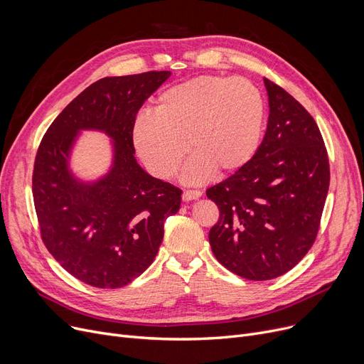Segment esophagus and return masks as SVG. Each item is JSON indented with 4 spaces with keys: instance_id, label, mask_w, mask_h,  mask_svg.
Instances as JSON below:
<instances>
[{
    "instance_id": "esophagus-1",
    "label": "esophagus",
    "mask_w": 364,
    "mask_h": 364,
    "mask_svg": "<svg viewBox=\"0 0 364 364\" xmlns=\"http://www.w3.org/2000/svg\"><path fill=\"white\" fill-rule=\"evenodd\" d=\"M202 196V192L200 190H193V188H187L183 192V200L184 202H188V200H193V199H198Z\"/></svg>"
}]
</instances>
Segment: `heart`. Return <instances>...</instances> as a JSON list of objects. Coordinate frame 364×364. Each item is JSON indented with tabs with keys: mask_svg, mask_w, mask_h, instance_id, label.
<instances>
[{
	"mask_svg": "<svg viewBox=\"0 0 364 364\" xmlns=\"http://www.w3.org/2000/svg\"><path fill=\"white\" fill-rule=\"evenodd\" d=\"M267 103L242 76L200 75L162 91L155 113L141 112L131 128L132 144L159 178L174 177L187 150L193 158L184 180L199 183L213 172L232 174L251 162L262 141Z\"/></svg>",
	"mask_w": 364,
	"mask_h": 364,
	"instance_id": "heart-1",
	"label": "heart"
}]
</instances>
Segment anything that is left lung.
<instances>
[{
    "mask_svg": "<svg viewBox=\"0 0 364 364\" xmlns=\"http://www.w3.org/2000/svg\"><path fill=\"white\" fill-rule=\"evenodd\" d=\"M264 84L270 114L258 151L206 190L220 209L209 230L213 252L247 280L279 277L307 255L331 181L328 150L311 114L273 81Z\"/></svg>",
    "mask_w": 364,
    "mask_h": 364,
    "instance_id": "obj_1",
    "label": "left lung"
}]
</instances>
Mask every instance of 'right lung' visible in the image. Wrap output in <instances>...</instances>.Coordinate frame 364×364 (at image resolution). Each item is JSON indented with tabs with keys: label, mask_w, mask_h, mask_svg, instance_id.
Listing matches in <instances>:
<instances>
[{
	"label": "right lung",
	"mask_w": 364,
	"mask_h": 364,
	"mask_svg": "<svg viewBox=\"0 0 364 364\" xmlns=\"http://www.w3.org/2000/svg\"><path fill=\"white\" fill-rule=\"evenodd\" d=\"M168 70L110 76L75 97L48 127L38 147L32 195L41 239L63 269L102 289L122 288L155 259L165 220L177 214L181 190L153 178L134 158L131 128ZM80 129L105 130L115 161L102 181L80 183L67 168Z\"/></svg>",
	"instance_id": "right-lung-1"
}]
</instances>
